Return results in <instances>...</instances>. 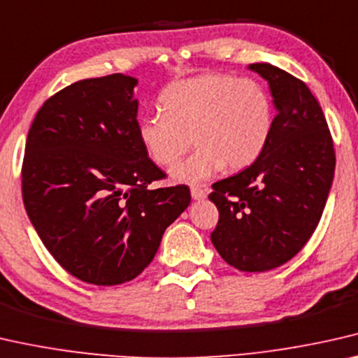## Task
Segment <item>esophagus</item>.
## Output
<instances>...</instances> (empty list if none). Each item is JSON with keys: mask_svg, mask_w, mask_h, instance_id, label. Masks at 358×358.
<instances>
[{"mask_svg": "<svg viewBox=\"0 0 358 358\" xmlns=\"http://www.w3.org/2000/svg\"><path fill=\"white\" fill-rule=\"evenodd\" d=\"M191 196H193V199L196 201H202L207 197V191L202 189L201 186H193V188H191Z\"/></svg>", "mask_w": 358, "mask_h": 358, "instance_id": "1", "label": "esophagus"}]
</instances>
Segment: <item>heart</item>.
Instances as JSON below:
<instances>
[{"instance_id": "obj_1", "label": "heart", "mask_w": 358, "mask_h": 358, "mask_svg": "<svg viewBox=\"0 0 358 358\" xmlns=\"http://www.w3.org/2000/svg\"><path fill=\"white\" fill-rule=\"evenodd\" d=\"M161 112L138 124L148 157L162 169L180 162L194 141L197 149L173 170L181 183H197L223 169L238 172L260 157L270 141L275 106L262 83L227 73H201L170 83L159 96Z\"/></svg>"}]
</instances>
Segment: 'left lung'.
Masks as SVG:
<instances>
[{
  "instance_id": "left-lung-1",
  "label": "left lung",
  "mask_w": 358,
  "mask_h": 358,
  "mask_svg": "<svg viewBox=\"0 0 358 358\" xmlns=\"http://www.w3.org/2000/svg\"><path fill=\"white\" fill-rule=\"evenodd\" d=\"M268 80L276 115L270 141L248 169L212 185L218 209L213 246L241 271L291 260L315 231L334 177L331 131L302 80L271 64H250Z\"/></svg>"
}]
</instances>
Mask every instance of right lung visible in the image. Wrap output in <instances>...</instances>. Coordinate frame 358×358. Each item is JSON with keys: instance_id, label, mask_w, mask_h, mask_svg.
Wrapping results in <instances>:
<instances>
[{"instance_id": "add662e5", "label": "right lung", "mask_w": 358, "mask_h": 358, "mask_svg": "<svg viewBox=\"0 0 358 358\" xmlns=\"http://www.w3.org/2000/svg\"><path fill=\"white\" fill-rule=\"evenodd\" d=\"M138 80H80L45 101L25 143L22 199L31 225L64 270L90 285L136 278L162 234L191 202L165 178L138 136Z\"/></svg>"}]
</instances>
